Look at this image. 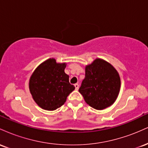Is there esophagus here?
I'll use <instances>...</instances> for the list:
<instances>
[{"label": "esophagus", "instance_id": "obj_1", "mask_svg": "<svg viewBox=\"0 0 148 148\" xmlns=\"http://www.w3.org/2000/svg\"><path fill=\"white\" fill-rule=\"evenodd\" d=\"M74 86H75V88H76V90H78L79 88V85L78 84H74Z\"/></svg>", "mask_w": 148, "mask_h": 148}]
</instances>
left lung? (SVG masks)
I'll use <instances>...</instances> for the list:
<instances>
[{
	"mask_svg": "<svg viewBox=\"0 0 148 148\" xmlns=\"http://www.w3.org/2000/svg\"><path fill=\"white\" fill-rule=\"evenodd\" d=\"M86 75L79 91L86 102L97 110L111 106L118 97L120 78L113 65L97 58L86 66Z\"/></svg>",
	"mask_w": 148,
	"mask_h": 148,
	"instance_id": "8db88e82",
	"label": "left lung"
}]
</instances>
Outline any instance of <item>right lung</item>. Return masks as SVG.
Wrapping results in <instances>:
<instances>
[{
  "mask_svg": "<svg viewBox=\"0 0 148 148\" xmlns=\"http://www.w3.org/2000/svg\"><path fill=\"white\" fill-rule=\"evenodd\" d=\"M66 63L49 58L35 69L30 78L29 89L34 101L47 111H54L64 104L75 89L65 74Z\"/></svg>",
  "mask_w": 148,
  "mask_h": 148,
  "instance_id": "1",
  "label": "right lung"
}]
</instances>
